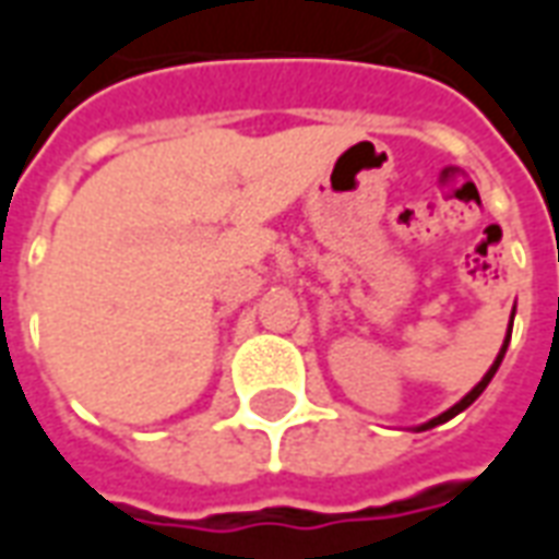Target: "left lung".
Listing matches in <instances>:
<instances>
[{
  "instance_id": "left-lung-1",
  "label": "left lung",
  "mask_w": 559,
  "mask_h": 559,
  "mask_svg": "<svg viewBox=\"0 0 559 559\" xmlns=\"http://www.w3.org/2000/svg\"><path fill=\"white\" fill-rule=\"evenodd\" d=\"M512 320H515V308H512ZM509 338H512V326H509V335H506L503 347H500V353H497V359H493V365H491V368H488V374L481 377L479 383H476V386L469 389L467 395H464V399L457 401L455 407H449V411H445V413H440V416H437V419L425 421V425H421L419 431H428V428H433V425H443V421H449V419H452V416H457V413H461V411H467L469 404H473V401L479 399L481 392H485V386H488V383H491V377L497 374V368H500V362H503V356H506V347H509Z\"/></svg>"
}]
</instances>
